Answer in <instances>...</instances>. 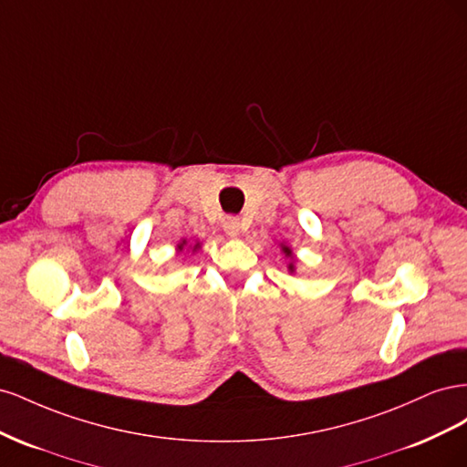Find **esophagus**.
Wrapping results in <instances>:
<instances>
[{
  "label": "esophagus",
  "mask_w": 467,
  "mask_h": 467,
  "mask_svg": "<svg viewBox=\"0 0 467 467\" xmlns=\"http://www.w3.org/2000/svg\"><path fill=\"white\" fill-rule=\"evenodd\" d=\"M223 232L228 234L230 237H237L239 235V220L235 216H230L223 220Z\"/></svg>",
  "instance_id": "34e87169"
}]
</instances>
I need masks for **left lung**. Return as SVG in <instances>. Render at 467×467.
Here are the masks:
<instances>
[{"instance_id": "1", "label": "left lung", "mask_w": 467, "mask_h": 467, "mask_svg": "<svg viewBox=\"0 0 467 467\" xmlns=\"http://www.w3.org/2000/svg\"><path fill=\"white\" fill-rule=\"evenodd\" d=\"M282 251H285V255L292 259V263H288V271L294 273V255H292V249L288 245H282Z\"/></svg>"}]
</instances>
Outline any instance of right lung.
<instances>
[{"mask_svg": "<svg viewBox=\"0 0 467 467\" xmlns=\"http://www.w3.org/2000/svg\"><path fill=\"white\" fill-rule=\"evenodd\" d=\"M185 247H187V239H181V244L177 245V249H179V251H182V249H185ZM189 249H192V253H194V251H199V249H201V244L189 245Z\"/></svg>", "mask_w": 467, "mask_h": 467, "instance_id": "obj_1", "label": "right lung"}]
</instances>
